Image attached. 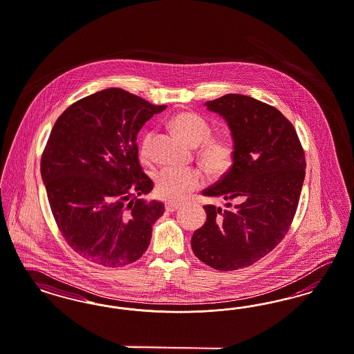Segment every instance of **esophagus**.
<instances>
[{"label":"esophagus","instance_id":"1","mask_svg":"<svg viewBox=\"0 0 354 354\" xmlns=\"http://www.w3.org/2000/svg\"><path fill=\"white\" fill-rule=\"evenodd\" d=\"M180 206H181V203H178V202H167L165 209L169 211V212H173V211L180 209Z\"/></svg>","mask_w":354,"mask_h":354}]
</instances>
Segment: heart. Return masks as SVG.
Listing matches in <instances>:
<instances>
[{"label":"heart","instance_id":"b5f03b06","mask_svg":"<svg viewBox=\"0 0 354 354\" xmlns=\"http://www.w3.org/2000/svg\"><path fill=\"white\" fill-rule=\"evenodd\" d=\"M173 131L186 145L199 148V158L206 171L214 177H222L231 171L236 158L234 140L228 136H211V126L196 113H180L171 119ZM139 155L149 160L152 155V133H145ZM205 183V173L199 168L164 167L155 173V193L158 198L176 202L185 194L199 189Z\"/></svg>","mask_w":354,"mask_h":354}]
</instances>
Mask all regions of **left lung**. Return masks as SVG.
I'll use <instances>...</instances> for the list:
<instances>
[{"mask_svg": "<svg viewBox=\"0 0 354 354\" xmlns=\"http://www.w3.org/2000/svg\"><path fill=\"white\" fill-rule=\"evenodd\" d=\"M205 105L225 119L236 147L234 167L205 189L225 207L206 205V223L192 237L196 257L230 272L259 261L281 243L297 212L306 158L291 122L273 106L243 94Z\"/></svg>", "mask_w": 354, "mask_h": 354, "instance_id": "8db88e82", "label": "left lung"}]
</instances>
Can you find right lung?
Returning a JSON list of instances; mask_svg holds the SVG:
<instances>
[{
	"label": "right lung",
	"instance_id": "1",
	"mask_svg": "<svg viewBox=\"0 0 354 354\" xmlns=\"http://www.w3.org/2000/svg\"><path fill=\"white\" fill-rule=\"evenodd\" d=\"M165 107L110 88L72 104L55 122L40 173L59 231L85 260L120 268L148 248L165 207L138 198L153 183L139 164L136 136Z\"/></svg>",
	"mask_w": 354,
	"mask_h": 354
}]
</instances>
